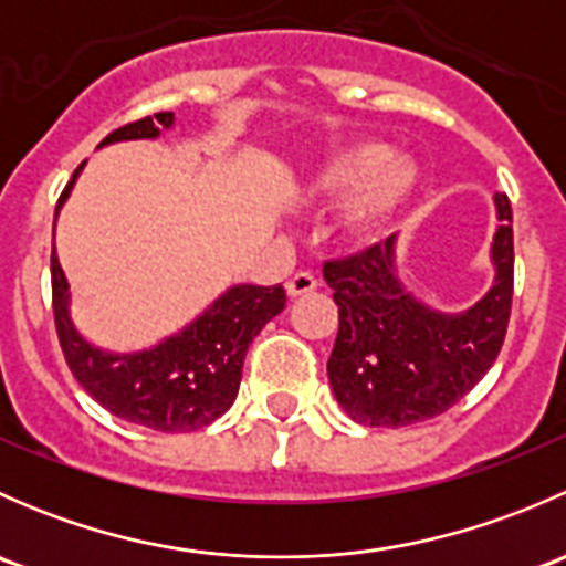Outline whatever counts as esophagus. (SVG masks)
<instances>
[{
  "label": "esophagus",
  "instance_id": "esophagus-1",
  "mask_svg": "<svg viewBox=\"0 0 566 566\" xmlns=\"http://www.w3.org/2000/svg\"><path fill=\"white\" fill-rule=\"evenodd\" d=\"M284 287H287L290 298H298V295H306L312 293V290H317V279L312 276L310 271H298L287 284H284Z\"/></svg>",
  "mask_w": 566,
  "mask_h": 566
}]
</instances>
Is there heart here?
Segmentation results:
<instances>
[{
	"label": "heart",
	"instance_id": "heart-1",
	"mask_svg": "<svg viewBox=\"0 0 566 566\" xmlns=\"http://www.w3.org/2000/svg\"><path fill=\"white\" fill-rule=\"evenodd\" d=\"M413 186V161L389 156L380 142H353L310 177V191L317 197H342L354 191L342 210V227L356 238L384 230Z\"/></svg>",
	"mask_w": 566,
	"mask_h": 566
}]
</instances>
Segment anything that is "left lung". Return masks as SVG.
Returning <instances> with one entry per match:
<instances>
[{"label": "left lung", "instance_id": "left-lung-1", "mask_svg": "<svg viewBox=\"0 0 566 566\" xmlns=\"http://www.w3.org/2000/svg\"><path fill=\"white\" fill-rule=\"evenodd\" d=\"M493 199L501 221L490 247L493 287L458 315L432 310L405 290L394 256L397 235L323 265L339 306L328 380L353 421L408 427L436 419L493 367L510 325L515 284L512 205L506 193Z\"/></svg>", "mask_w": 566, "mask_h": 566}]
</instances>
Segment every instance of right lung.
Wrapping results in <instances>:
<instances>
[{"mask_svg": "<svg viewBox=\"0 0 566 566\" xmlns=\"http://www.w3.org/2000/svg\"><path fill=\"white\" fill-rule=\"evenodd\" d=\"M175 114L158 112L112 130L101 147L114 142L156 139L161 128H172ZM71 182L56 202L60 208L71 197ZM51 295L54 323L62 353L73 378L98 405L117 419L158 432H193L219 419L235 402L241 389L243 358L262 325L284 310L282 284L256 287L235 284L221 293L208 310L177 334L139 353H108L90 345L71 317V287L56 251H51Z\"/></svg>", "mask_w": 566, "mask_h": 566, "instance_id": "add662e5", "label": "right lung"}]
</instances>
